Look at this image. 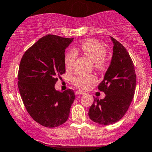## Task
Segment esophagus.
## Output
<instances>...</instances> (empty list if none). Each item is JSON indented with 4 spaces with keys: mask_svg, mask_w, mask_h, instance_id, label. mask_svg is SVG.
Here are the masks:
<instances>
[{
    "mask_svg": "<svg viewBox=\"0 0 152 152\" xmlns=\"http://www.w3.org/2000/svg\"><path fill=\"white\" fill-rule=\"evenodd\" d=\"M85 92H83V91H76V95H84Z\"/></svg>",
    "mask_w": 152,
    "mask_h": 152,
    "instance_id": "obj_1",
    "label": "esophagus"
}]
</instances>
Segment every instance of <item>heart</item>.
I'll return each mask as SVG.
<instances>
[{
    "instance_id": "b5f03b06",
    "label": "heart",
    "mask_w": 152,
    "mask_h": 152,
    "mask_svg": "<svg viewBox=\"0 0 152 152\" xmlns=\"http://www.w3.org/2000/svg\"><path fill=\"white\" fill-rule=\"evenodd\" d=\"M81 50L83 54L94 62V66L99 71L106 68L107 61L105 57L106 48L104 45L95 39H87L81 45ZM76 54L73 50L68 53L64 59L65 66L67 69H71L74 65ZM96 82L94 75L76 74L72 78V83L78 88L82 90L88 89L91 85Z\"/></svg>"
}]
</instances>
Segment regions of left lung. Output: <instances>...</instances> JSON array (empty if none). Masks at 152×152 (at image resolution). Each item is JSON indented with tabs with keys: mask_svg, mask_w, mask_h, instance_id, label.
I'll list each match as a JSON object with an SVG mask.
<instances>
[{
	"mask_svg": "<svg viewBox=\"0 0 152 152\" xmlns=\"http://www.w3.org/2000/svg\"><path fill=\"white\" fill-rule=\"evenodd\" d=\"M113 43L110 66L98 89L106 95L104 99L94 98L88 116L95 123L110 125L122 118L129 109L135 94L136 75L132 59L126 49L110 37Z\"/></svg>",
	"mask_w": 152,
	"mask_h": 152,
	"instance_id": "8db88e82",
	"label": "left lung"
}]
</instances>
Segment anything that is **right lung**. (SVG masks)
<instances>
[{
  "label": "right lung",
  "mask_w": 152,
  "mask_h": 152,
  "mask_svg": "<svg viewBox=\"0 0 152 152\" xmlns=\"http://www.w3.org/2000/svg\"><path fill=\"white\" fill-rule=\"evenodd\" d=\"M73 39L48 35L23 54L18 72V88L29 115L43 126L53 128L67 120L75 99L73 90L60 92L54 85L65 69V49Z\"/></svg>",
  "instance_id": "right-lung-1"
}]
</instances>
